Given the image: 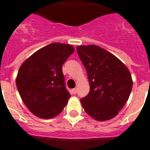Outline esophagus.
I'll list each match as a JSON object with an SVG mask.
<instances>
[{
  "mask_svg": "<svg viewBox=\"0 0 150 150\" xmlns=\"http://www.w3.org/2000/svg\"><path fill=\"white\" fill-rule=\"evenodd\" d=\"M71 92H72V93H73V94H76L77 88H74V89L71 90Z\"/></svg>",
  "mask_w": 150,
  "mask_h": 150,
  "instance_id": "obj_1",
  "label": "esophagus"
}]
</instances>
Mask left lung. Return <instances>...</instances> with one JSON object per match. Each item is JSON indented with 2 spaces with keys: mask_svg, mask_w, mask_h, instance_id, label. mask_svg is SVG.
<instances>
[{
  "mask_svg": "<svg viewBox=\"0 0 150 150\" xmlns=\"http://www.w3.org/2000/svg\"><path fill=\"white\" fill-rule=\"evenodd\" d=\"M76 49L90 83L89 93L81 99L84 111L100 122L114 118L131 92L133 81L129 70L115 56L97 45Z\"/></svg>",
  "mask_w": 150,
  "mask_h": 150,
  "instance_id": "obj_1",
  "label": "left lung"
}]
</instances>
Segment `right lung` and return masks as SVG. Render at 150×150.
Returning a JSON list of instances; mask_svg holds the SVG:
<instances>
[{
	"instance_id": "1",
	"label": "right lung",
	"mask_w": 150,
	"mask_h": 150,
	"mask_svg": "<svg viewBox=\"0 0 150 150\" xmlns=\"http://www.w3.org/2000/svg\"><path fill=\"white\" fill-rule=\"evenodd\" d=\"M75 49L53 43L33 53L19 68L16 79L21 98L31 112L51 118L63 110L71 97L65 84L62 65Z\"/></svg>"
}]
</instances>
